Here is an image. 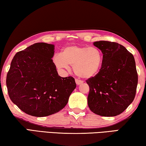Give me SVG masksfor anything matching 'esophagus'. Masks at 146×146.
<instances>
[{
	"label": "esophagus",
	"mask_w": 146,
	"mask_h": 146,
	"mask_svg": "<svg viewBox=\"0 0 146 146\" xmlns=\"http://www.w3.org/2000/svg\"><path fill=\"white\" fill-rule=\"evenodd\" d=\"M75 82H76V85L78 86V85L81 84H82L83 82H82V80H78V79H75Z\"/></svg>",
	"instance_id": "esophagus-1"
}]
</instances>
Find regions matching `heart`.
Returning <instances> with one entry per match:
<instances>
[{
  "mask_svg": "<svg viewBox=\"0 0 146 146\" xmlns=\"http://www.w3.org/2000/svg\"><path fill=\"white\" fill-rule=\"evenodd\" d=\"M56 67L68 70L73 66L76 75L82 78H90L99 71L102 62V54L97 47L71 45L64 48L60 53L53 58Z\"/></svg>",
  "mask_w": 146,
  "mask_h": 146,
  "instance_id": "obj_1",
  "label": "heart"
}]
</instances>
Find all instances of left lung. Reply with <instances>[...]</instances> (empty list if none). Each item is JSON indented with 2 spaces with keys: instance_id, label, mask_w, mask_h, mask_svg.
<instances>
[{
  "instance_id": "1",
  "label": "left lung",
  "mask_w": 146,
  "mask_h": 146,
  "mask_svg": "<svg viewBox=\"0 0 146 146\" xmlns=\"http://www.w3.org/2000/svg\"><path fill=\"white\" fill-rule=\"evenodd\" d=\"M93 45L103 54L97 75L86 80L90 86L88 104L91 111L102 117H115L134 100L138 75L134 56L121 44L97 41Z\"/></svg>"
}]
</instances>
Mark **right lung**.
I'll return each instance as SVG.
<instances>
[{"mask_svg":"<svg viewBox=\"0 0 146 146\" xmlns=\"http://www.w3.org/2000/svg\"><path fill=\"white\" fill-rule=\"evenodd\" d=\"M55 45L38 42L17 53L7 74L11 100L20 110L43 117L65 107L76 88L72 76L58 75L52 58Z\"/></svg>","mask_w":146,"mask_h":146,"instance_id":"right-lung-1","label":"right lung"}]
</instances>
